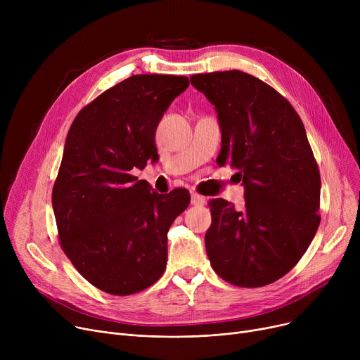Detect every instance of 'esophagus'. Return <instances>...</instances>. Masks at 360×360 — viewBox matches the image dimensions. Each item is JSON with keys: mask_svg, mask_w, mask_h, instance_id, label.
I'll return each mask as SVG.
<instances>
[{"mask_svg": "<svg viewBox=\"0 0 360 360\" xmlns=\"http://www.w3.org/2000/svg\"><path fill=\"white\" fill-rule=\"evenodd\" d=\"M204 202H205V198L202 195H200L197 193L191 194V204L193 205H204Z\"/></svg>", "mask_w": 360, "mask_h": 360, "instance_id": "obj_1", "label": "esophagus"}]
</instances>
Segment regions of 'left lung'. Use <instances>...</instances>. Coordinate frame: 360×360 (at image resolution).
<instances>
[{"label": "left lung", "instance_id": "obj_1", "mask_svg": "<svg viewBox=\"0 0 360 360\" xmlns=\"http://www.w3.org/2000/svg\"><path fill=\"white\" fill-rule=\"evenodd\" d=\"M190 80L217 112V163L236 169L245 188L243 209L209 201L207 255L232 285H270L296 266L321 220V178L305 127L280 93L251 74L216 71Z\"/></svg>", "mask_w": 360, "mask_h": 360}]
</instances>
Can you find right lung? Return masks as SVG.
I'll return each instance as SVG.
<instances>
[{
  "instance_id": "add662e5",
  "label": "right lung",
  "mask_w": 360,
  "mask_h": 360,
  "mask_svg": "<svg viewBox=\"0 0 360 360\" xmlns=\"http://www.w3.org/2000/svg\"><path fill=\"white\" fill-rule=\"evenodd\" d=\"M188 86L184 75H132L83 108L70 127L52 209L63 251L106 293L141 292L166 269L167 231L190 193L159 194L131 170L156 162V128Z\"/></svg>"
}]
</instances>
